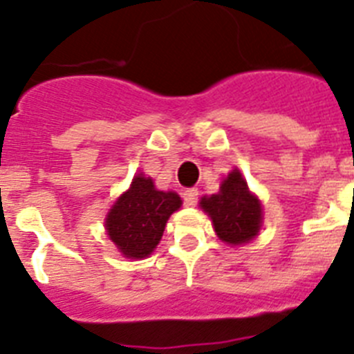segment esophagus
<instances>
[{
	"label": "esophagus",
	"mask_w": 354,
	"mask_h": 354,
	"mask_svg": "<svg viewBox=\"0 0 354 354\" xmlns=\"http://www.w3.org/2000/svg\"><path fill=\"white\" fill-rule=\"evenodd\" d=\"M183 196H184V204L193 207V205L198 202V189H196V187H187V189H184Z\"/></svg>",
	"instance_id": "34e87169"
}]
</instances>
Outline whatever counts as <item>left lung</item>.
<instances>
[{"label": "left lung", "instance_id": "left-lung-1", "mask_svg": "<svg viewBox=\"0 0 354 354\" xmlns=\"http://www.w3.org/2000/svg\"><path fill=\"white\" fill-rule=\"evenodd\" d=\"M200 207L211 216L216 234L227 245H245L261 230V200L250 192L237 168L223 179L220 193L202 196Z\"/></svg>", "mask_w": 354, "mask_h": 354}]
</instances>
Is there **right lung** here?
<instances>
[{"label": "right lung", "instance_id": "1", "mask_svg": "<svg viewBox=\"0 0 354 354\" xmlns=\"http://www.w3.org/2000/svg\"><path fill=\"white\" fill-rule=\"evenodd\" d=\"M183 200L174 192H159L154 180L138 174L106 216V232L127 259H145L161 241L167 221Z\"/></svg>", "mask_w": 354, "mask_h": 354}]
</instances>
